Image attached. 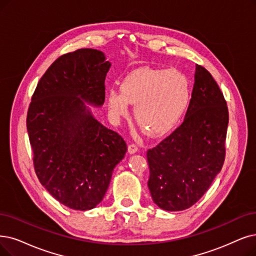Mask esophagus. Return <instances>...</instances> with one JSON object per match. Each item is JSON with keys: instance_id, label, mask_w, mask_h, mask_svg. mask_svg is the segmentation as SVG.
<instances>
[{"instance_id": "34e87169", "label": "esophagus", "mask_w": 256, "mask_h": 256, "mask_svg": "<svg viewBox=\"0 0 256 256\" xmlns=\"http://www.w3.org/2000/svg\"><path fill=\"white\" fill-rule=\"evenodd\" d=\"M128 151H129V153H131V154H134V153L138 151V146L136 144H134V142H132V144H130L128 146Z\"/></svg>"}]
</instances>
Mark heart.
I'll use <instances>...</instances> for the list:
<instances>
[{
	"instance_id": "1",
	"label": "heart",
	"mask_w": 256,
	"mask_h": 256,
	"mask_svg": "<svg viewBox=\"0 0 256 256\" xmlns=\"http://www.w3.org/2000/svg\"><path fill=\"white\" fill-rule=\"evenodd\" d=\"M122 92L108 91V107L116 116H124L134 105L138 124L150 134H164L174 128L189 106L191 84L176 69L140 68L122 82Z\"/></svg>"
}]
</instances>
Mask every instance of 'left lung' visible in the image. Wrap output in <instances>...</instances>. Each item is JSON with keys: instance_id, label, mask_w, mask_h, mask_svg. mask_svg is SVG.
Wrapping results in <instances>:
<instances>
[{"instance_id": "obj_1", "label": "left lung", "mask_w": 256, "mask_h": 256, "mask_svg": "<svg viewBox=\"0 0 256 256\" xmlns=\"http://www.w3.org/2000/svg\"><path fill=\"white\" fill-rule=\"evenodd\" d=\"M228 122L220 88L205 67L196 65L185 120L147 151L148 187L160 208L185 210L205 194L224 165Z\"/></svg>"}]
</instances>
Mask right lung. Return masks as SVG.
<instances>
[{
	"mask_svg": "<svg viewBox=\"0 0 256 256\" xmlns=\"http://www.w3.org/2000/svg\"><path fill=\"white\" fill-rule=\"evenodd\" d=\"M109 68L96 49L60 56L38 80L27 112L36 176L74 210H90L103 200L112 171L127 151L122 136L98 122L84 103H104Z\"/></svg>",
	"mask_w": 256,
	"mask_h": 256,
	"instance_id": "add662e5",
	"label": "right lung"
}]
</instances>
